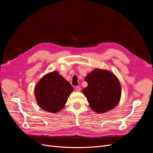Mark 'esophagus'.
<instances>
[{
  "instance_id": "34e87169",
  "label": "esophagus",
  "mask_w": 153,
  "mask_h": 153,
  "mask_svg": "<svg viewBox=\"0 0 153 153\" xmlns=\"http://www.w3.org/2000/svg\"><path fill=\"white\" fill-rule=\"evenodd\" d=\"M75 90H76V91H77V92H79L80 91H81V87H80L79 86H76V87H75Z\"/></svg>"
}]
</instances>
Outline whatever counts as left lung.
Wrapping results in <instances>:
<instances>
[{"mask_svg": "<svg viewBox=\"0 0 153 153\" xmlns=\"http://www.w3.org/2000/svg\"><path fill=\"white\" fill-rule=\"evenodd\" d=\"M87 87L82 92L89 107L97 113H105L115 108L121 97V85L112 72L96 69L85 78Z\"/></svg>", "mask_w": 153, "mask_h": 153, "instance_id": "obj_1", "label": "left lung"}]
</instances>
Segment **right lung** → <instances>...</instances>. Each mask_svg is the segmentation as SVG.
<instances>
[{
	"mask_svg": "<svg viewBox=\"0 0 153 153\" xmlns=\"http://www.w3.org/2000/svg\"><path fill=\"white\" fill-rule=\"evenodd\" d=\"M73 90L68 81L57 71H53L39 80L35 87V95L42 109L51 113H57L64 108Z\"/></svg>",
	"mask_w": 153,
	"mask_h": 153,
	"instance_id": "right-lung-1",
	"label": "right lung"
}]
</instances>
